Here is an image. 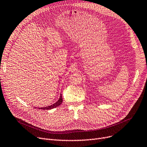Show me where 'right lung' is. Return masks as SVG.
<instances>
[{
  "mask_svg": "<svg viewBox=\"0 0 147 147\" xmlns=\"http://www.w3.org/2000/svg\"><path fill=\"white\" fill-rule=\"evenodd\" d=\"M62 102H63V97H62V95L61 94L59 99H58V100L57 102H55V103H54L53 105H51L50 106L44 107H39V109H43V110H50L51 109H54V108H55V107H57L58 106H60L62 103ZM35 108H36V107H35Z\"/></svg>",
  "mask_w": 147,
  "mask_h": 147,
  "instance_id": "obj_1",
  "label": "right lung"
}]
</instances>
